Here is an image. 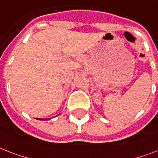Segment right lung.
Returning a JSON list of instances; mask_svg holds the SVG:
<instances>
[{"label": "right lung", "mask_w": 158, "mask_h": 158, "mask_svg": "<svg viewBox=\"0 0 158 158\" xmlns=\"http://www.w3.org/2000/svg\"><path fill=\"white\" fill-rule=\"evenodd\" d=\"M38 120H48V119H38Z\"/></svg>", "instance_id": "add662e5"}]
</instances>
